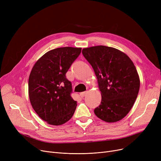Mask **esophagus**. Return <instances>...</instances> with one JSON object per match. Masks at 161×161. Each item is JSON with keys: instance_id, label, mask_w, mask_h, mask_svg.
Segmentation results:
<instances>
[{"instance_id": "34e87169", "label": "esophagus", "mask_w": 161, "mask_h": 161, "mask_svg": "<svg viewBox=\"0 0 161 161\" xmlns=\"http://www.w3.org/2000/svg\"><path fill=\"white\" fill-rule=\"evenodd\" d=\"M86 94H87V92H86V91H84V92H81V93H80V96H81V98H83L84 97H85V96L86 95Z\"/></svg>"}]
</instances>
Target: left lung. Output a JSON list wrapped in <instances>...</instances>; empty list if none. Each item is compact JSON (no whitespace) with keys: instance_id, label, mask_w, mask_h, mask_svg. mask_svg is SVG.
Masks as SVG:
<instances>
[{"instance_id":"8db88e82","label":"left lung","mask_w":161,"mask_h":161,"mask_svg":"<svg viewBox=\"0 0 161 161\" xmlns=\"http://www.w3.org/2000/svg\"><path fill=\"white\" fill-rule=\"evenodd\" d=\"M82 53L93 69L101 91L95 114L108 123L120 121L130 111L140 89L133 62L120 50L104 46L83 48Z\"/></svg>"}]
</instances>
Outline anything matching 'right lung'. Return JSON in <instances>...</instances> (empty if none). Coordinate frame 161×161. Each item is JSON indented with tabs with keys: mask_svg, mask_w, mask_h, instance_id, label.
I'll return each mask as SVG.
<instances>
[{
	"mask_svg": "<svg viewBox=\"0 0 161 161\" xmlns=\"http://www.w3.org/2000/svg\"><path fill=\"white\" fill-rule=\"evenodd\" d=\"M81 47L50 50L33 66L29 78V96L34 110L52 125L69 121L77 106L71 97L72 83L66 73L80 55Z\"/></svg>",
	"mask_w": 161,
	"mask_h": 161,
	"instance_id": "add662e5",
	"label": "right lung"
}]
</instances>
